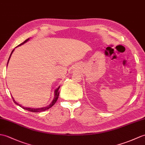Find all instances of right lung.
<instances>
[{"instance_id": "1", "label": "right lung", "mask_w": 145, "mask_h": 145, "mask_svg": "<svg viewBox=\"0 0 145 145\" xmlns=\"http://www.w3.org/2000/svg\"><path fill=\"white\" fill-rule=\"evenodd\" d=\"M29 39V38L27 39L26 40H25V41L24 42H22V44H20V45H18V46H21V45L23 44H24V43H25V42H26L27 41H28ZM13 50H14V49H13V50H12V53L10 54V57H9V59H8V62H7V65H8V61H9V60H10V57H11L12 54V52H13ZM59 88H60V86L58 88H57V89H56V91H55V97H54V99H53V101H52L51 104H50L49 106L44 107H42V108H38V109H33V108H28V107H22L21 105H20L19 104H18L17 103H16V102L14 100V99L13 98V97H12V99H13V102H14V103H15L16 104H17V105H18L19 106L22 107L23 109H25V110H28V111H31V112H42V111H44V110H46L49 109V108H50V107H52L54 105V104L56 103V101H57V99H58L59 95Z\"/></svg>"}]
</instances>
